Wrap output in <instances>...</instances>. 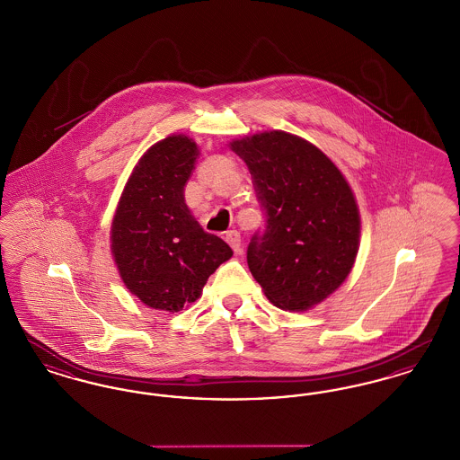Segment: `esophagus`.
Masks as SVG:
<instances>
[{
  "label": "esophagus",
  "instance_id": "esophagus-1",
  "mask_svg": "<svg viewBox=\"0 0 460 460\" xmlns=\"http://www.w3.org/2000/svg\"><path fill=\"white\" fill-rule=\"evenodd\" d=\"M224 238H226V241H227V243H229V244H231V248H233V250H234V252H236V253H238V252H240V250H241V236H240V233H238V231H227V233H226V236H224Z\"/></svg>",
  "mask_w": 460,
  "mask_h": 460
}]
</instances>
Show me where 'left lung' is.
I'll use <instances>...</instances> for the list:
<instances>
[{
    "label": "left lung",
    "instance_id": "8db88e82",
    "mask_svg": "<svg viewBox=\"0 0 460 460\" xmlns=\"http://www.w3.org/2000/svg\"><path fill=\"white\" fill-rule=\"evenodd\" d=\"M262 201L267 226L248 246V267L272 305L306 312L349 278L360 214L349 181L315 145L285 131L233 139Z\"/></svg>",
    "mask_w": 460,
    "mask_h": 460
}]
</instances>
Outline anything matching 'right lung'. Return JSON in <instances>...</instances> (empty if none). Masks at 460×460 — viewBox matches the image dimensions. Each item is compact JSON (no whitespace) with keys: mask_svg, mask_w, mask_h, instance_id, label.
Wrapping results in <instances>:
<instances>
[{"mask_svg":"<svg viewBox=\"0 0 460 460\" xmlns=\"http://www.w3.org/2000/svg\"><path fill=\"white\" fill-rule=\"evenodd\" d=\"M198 145L171 134L134 165L110 227V250L124 286L145 305L179 312L201 296L231 246L205 233L184 199Z\"/></svg>","mask_w":460,"mask_h":460,"instance_id":"1","label":"right lung"}]
</instances>
